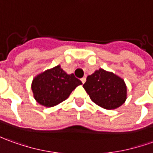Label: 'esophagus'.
<instances>
[{
    "label": "esophagus",
    "instance_id": "esophagus-1",
    "mask_svg": "<svg viewBox=\"0 0 153 153\" xmlns=\"http://www.w3.org/2000/svg\"><path fill=\"white\" fill-rule=\"evenodd\" d=\"M85 81H86V78H85V77H83V78L81 79V82H82L83 84H85Z\"/></svg>",
    "mask_w": 153,
    "mask_h": 153
}]
</instances>
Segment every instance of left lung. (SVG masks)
<instances>
[{"mask_svg":"<svg viewBox=\"0 0 153 153\" xmlns=\"http://www.w3.org/2000/svg\"><path fill=\"white\" fill-rule=\"evenodd\" d=\"M83 87L93 102L106 110L116 109L126 99L124 80L102 68L87 77Z\"/></svg>","mask_w":153,"mask_h":153,"instance_id":"1","label":"left lung"}]
</instances>
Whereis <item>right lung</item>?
<instances>
[{
    "instance_id": "1",
    "label": "right lung",
    "mask_w": 153,
    "mask_h": 153,
    "mask_svg": "<svg viewBox=\"0 0 153 153\" xmlns=\"http://www.w3.org/2000/svg\"><path fill=\"white\" fill-rule=\"evenodd\" d=\"M81 84L74 74H67L58 65L38 74L33 79L32 90L37 102L44 106L52 107L65 100Z\"/></svg>"
}]
</instances>
